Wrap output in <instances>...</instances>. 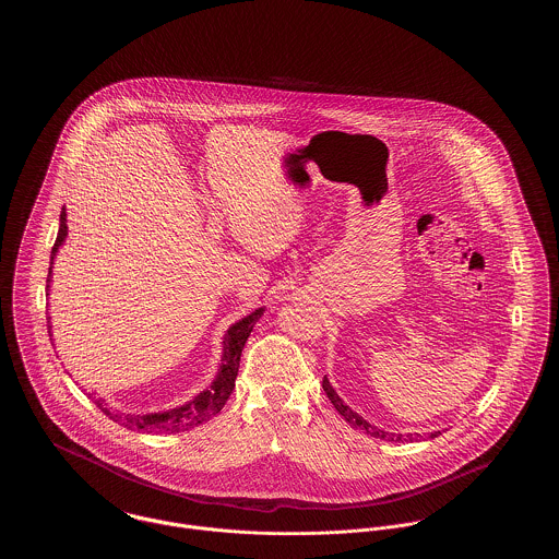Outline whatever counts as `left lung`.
<instances>
[{
  "instance_id": "obj_1",
  "label": "left lung",
  "mask_w": 559,
  "mask_h": 559,
  "mask_svg": "<svg viewBox=\"0 0 559 559\" xmlns=\"http://www.w3.org/2000/svg\"><path fill=\"white\" fill-rule=\"evenodd\" d=\"M322 390H324V394H326V399L333 402V406H335V411L346 419L347 424L352 427H356V429H362L367 436H372V438H381V440H388V442H402V440H413V433L411 436H402V433H392V431H383V429H379V427L371 426L367 419H362L358 413H354L349 406H347L344 400L340 399V394L333 390V385L329 383V379L324 377L322 379ZM440 431H433L431 433V438H436Z\"/></svg>"
}]
</instances>
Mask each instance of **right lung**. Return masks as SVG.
Here are the masks:
<instances>
[{"label":"right lung","mask_w":559,"mask_h":559,"mask_svg":"<svg viewBox=\"0 0 559 559\" xmlns=\"http://www.w3.org/2000/svg\"><path fill=\"white\" fill-rule=\"evenodd\" d=\"M69 235L67 228V210L62 207L60 212V228L56 235V242L52 247V255H50V270H48V285H46V295H50V283H52L53 258L58 253V249L62 247V242ZM266 312V308H258L253 310L249 317L237 320L224 335L222 342V360H219V369L212 381V385L207 390H203L201 394H197L194 399L188 400L187 404L169 408V411H160V413H146V415H135V413H121V411H110L105 400H94L98 404V408L110 417L112 421L121 424L133 431H146V433H178V431H188L192 427L203 426L205 421H210L215 417L226 400L230 399L233 390H235V379L239 374L240 352L245 347V342L249 340L253 324L262 319V314ZM50 322V317H48ZM50 337H52V324H50ZM92 396V394H90Z\"/></svg>","instance_id":"add662e5"}]
</instances>
